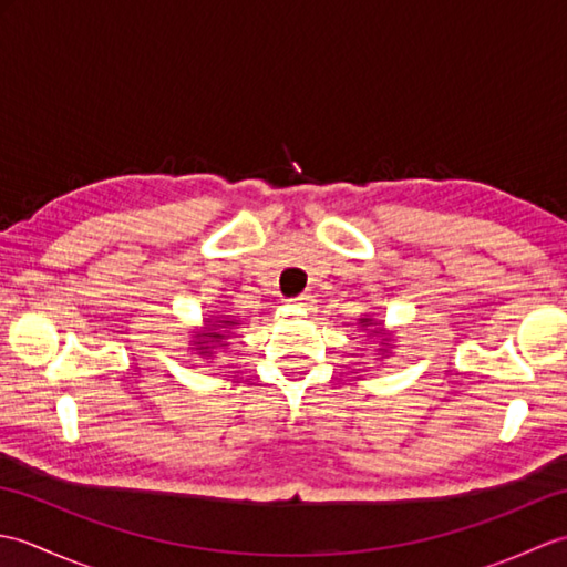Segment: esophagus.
<instances>
[{"label":"esophagus","mask_w":567,"mask_h":567,"mask_svg":"<svg viewBox=\"0 0 567 567\" xmlns=\"http://www.w3.org/2000/svg\"><path fill=\"white\" fill-rule=\"evenodd\" d=\"M290 302H292L295 307H302V309H311V307H315V295H299V297L290 299Z\"/></svg>","instance_id":"esophagus-1"}]
</instances>
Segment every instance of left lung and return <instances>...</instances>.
<instances>
[{
    "mask_svg": "<svg viewBox=\"0 0 567 567\" xmlns=\"http://www.w3.org/2000/svg\"><path fill=\"white\" fill-rule=\"evenodd\" d=\"M360 323H363V327H370V323H372V317H363V319H360ZM378 333V331H375ZM384 346H390L388 343V339H384ZM382 353H388V351H382Z\"/></svg>",
    "mask_w": 567,
    "mask_h": 567,
    "instance_id": "obj_1",
    "label": "left lung"
}]
</instances>
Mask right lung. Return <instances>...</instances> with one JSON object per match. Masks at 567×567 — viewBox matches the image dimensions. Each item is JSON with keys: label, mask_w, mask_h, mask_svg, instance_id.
Returning <instances> with one entry per match:
<instances>
[{"label": "right lung", "mask_w": 567, "mask_h": 567, "mask_svg": "<svg viewBox=\"0 0 567 567\" xmlns=\"http://www.w3.org/2000/svg\"><path fill=\"white\" fill-rule=\"evenodd\" d=\"M236 321H228L226 317H221V319H216L214 323L209 321V327H207V331H199L197 336H195V343L197 346V351L202 353V355H209V351L214 346H224V336L228 333L226 329H231Z\"/></svg>", "instance_id": "right-lung-1"}]
</instances>
